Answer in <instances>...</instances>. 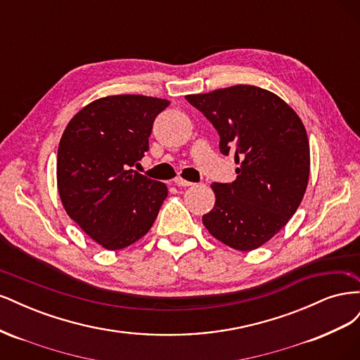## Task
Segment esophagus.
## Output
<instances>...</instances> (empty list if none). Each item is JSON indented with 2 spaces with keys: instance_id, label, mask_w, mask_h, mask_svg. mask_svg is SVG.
Wrapping results in <instances>:
<instances>
[{
  "instance_id": "34e87169",
  "label": "esophagus",
  "mask_w": 360,
  "mask_h": 360,
  "mask_svg": "<svg viewBox=\"0 0 360 360\" xmlns=\"http://www.w3.org/2000/svg\"><path fill=\"white\" fill-rule=\"evenodd\" d=\"M174 183L177 184V186H193V183L192 181H188V180H184V179H181V177H176L174 179Z\"/></svg>"
}]
</instances>
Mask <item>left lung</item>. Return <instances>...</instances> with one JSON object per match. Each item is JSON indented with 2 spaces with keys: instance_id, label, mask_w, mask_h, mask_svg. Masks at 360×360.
I'll list each match as a JSON object with an SVG mask.
<instances>
[{
  "instance_id": "8db88e82",
  "label": "left lung",
  "mask_w": 360,
  "mask_h": 360,
  "mask_svg": "<svg viewBox=\"0 0 360 360\" xmlns=\"http://www.w3.org/2000/svg\"><path fill=\"white\" fill-rule=\"evenodd\" d=\"M186 101L214 126L222 155L231 151L238 165L233 183L212 184L216 202L202 224L226 246L257 249L287 225L307 192V129L279 96L255 85L189 94Z\"/></svg>"
}]
</instances>
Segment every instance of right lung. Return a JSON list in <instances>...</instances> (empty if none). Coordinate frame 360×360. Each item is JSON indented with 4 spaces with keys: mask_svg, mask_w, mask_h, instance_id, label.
Wrapping results in <instances>:
<instances>
[{
    "mask_svg": "<svg viewBox=\"0 0 360 360\" xmlns=\"http://www.w3.org/2000/svg\"><path fill=\"white\" fill-rule=\"evenodd\" d=\"M165 99L141 94L101 97L64 129L57 186L64 210L108 250L127 248L155 224L168 195L165 183L132 169L148 150V136Z\"/></svg>",
    "mask_w": 360,
    "mask_h": 360,
    "instance_id": "right-lung-1",
    "label": "right lung"
}]
</instances>
